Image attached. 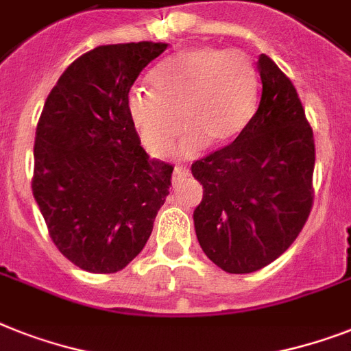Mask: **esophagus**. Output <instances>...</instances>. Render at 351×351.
Segmentation results:
<instances>
[{
  "mask_svg": "<svg viewBox=\"0 0 351 351\" xmlns=\"http://www.w3.org/2000/svg\"><path fill=\"white\" fill-rule=\"evenodd\" d=\"M187 176H189V169H187V167H175V171H173V185L178 187V184H180L184 178H187Z\"/></svg>",
  "mask_w": 351,
  "mask_h": 351,
  "instance_id": "34e87169",
  "label": "esophagus"
}]
</instances>
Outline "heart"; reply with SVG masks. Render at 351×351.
<instances>
[{
    "label": "heart",
    "mask_w": 351,
    "mask_h": 351,
    "mask_svg": "<svg viewBox=\"0 0 351 351\" xmlns=\"http://www.w3.org/2000/svg\"><path fill=\"white\" fill-rule=\"evenodd\" d=\"M153 92H133L130 119L142 144L167 156L187 130L180 155L195 156L207 144L225 147L249 128L258 104L252 61L240 50L191 48L175 56L151 77Z\"/></svg>",
    "instance_id": "obj_1"
}]
</instances>
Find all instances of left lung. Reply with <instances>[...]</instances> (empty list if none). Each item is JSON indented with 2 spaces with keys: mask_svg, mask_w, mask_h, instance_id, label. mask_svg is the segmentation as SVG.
I'll return each instance as SVG.
<instances>
[{
  "mask_svg": "<svg viewBox=\"0 0 351 351\" xmlns=\"http://www.w3.org/2000/svg\"><path fill=\"white\" fill-rule=\"evenodd\" d=\"M261 99L232 144L196 160L195 209L205 256L229 274L263 269L294 243L314 202V131L294 84L269 56L258 59Z\"/></svg>",
  "mask_w": 351,
  "mask_h": 351,
  "instance_id": "8db88e82",
  "label": "left lung"
}]
</instances>
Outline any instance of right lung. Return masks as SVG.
<instances>
[{"label": "right lung", "mask_w": 351, "mask_h": 351, "mask_svg": "<svg viewBox=\"0 0 351 351\" xmlns=\"http://www.w3.org/2000/svg\"><path fill=\"white\" fill-rule=\"evenodd\" d=\"M166 43L104 45L59 77L39 117L32 193L62 256L113 274L141 254L169 195L173 166L151 160L130 119L136 77Z\"/></svg>", "instance_id": "obj_1"}]
</instances>
